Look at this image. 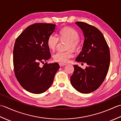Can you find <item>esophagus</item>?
<instances>
[{"instance_id":"esophagus-1","label":"esophagus","mask_w":121,"mask_h":121,"mask_svg":"<svg viewBox=\"0 0 121 121\" xmlns=\"http://www.w3.org/2000/svg\"><path fill=\"white\" fill-rule=\"evenodd\" d=\"M59 65L60 66V67H62V66H65L66 64H63V63H59Z\"/></svg>"}]
</instances>
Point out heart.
I'll list each match as a JSON object with an SVG mask.
<instances>
[{
	"label": "heart",
	"instance_id": "1",
	"mask_svg": "<svg viewBox=\"0 0 121 121\" xmlns=\"http://www.w3.org/2000/svg\"><path fill=\"white\" fill-rule=\"evenodd\" d=\"M79 34L78 32L70 27H65L61 29L59 33L60 40L67 41L66 48L68 50L64 52H57L53 55L54 60L57 62L65 64L69 61L70 59L73 56V52L71 50H77L80 45ZM58 37L53 34L48 36L47 44L50 50H55L59 42Z\"/></svg>",
	"mask_w": 121,
	"mask_h": 121
}]
</instances>
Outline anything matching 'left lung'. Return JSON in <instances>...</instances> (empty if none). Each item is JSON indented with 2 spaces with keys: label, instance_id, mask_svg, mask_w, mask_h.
<instances>
[{
  "label": "left lung",
  "instance_id": "8db88e82",
  "mask_svg": "<svg viewBox=\"0 0 121 121\" xmlns=\"http://www.w3.org/2000/svg\"><path fill=\"white\" fill-rule=\"evenodd\" d=\"M75 23L82 30L85 36L82 51L76 60L86 63L87 66L83 69L77 65H73L70 82L78 91L89 93L97 90L107 76L110 62V50L99 30L83 22Z\"/></svg>",
  "mask_w": 121,
  "mask_h": 121
}]
</instances>
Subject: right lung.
<instances>
[{
  "label": "right lung",
  "mask_w": 121,
  "mask_h": 121,
  "mask_svg": "<svg viewBox=\"0 0 121 121\" xmlns=\"http://www.w3.org/2000/svg\"><path fill=\"white\" fill-rule=\"evenodd\" d=\"M51 23H34L24 30L17 38L13 51L14 74L24 89L35 94L43 93L50 88L60 68L57 63H41L51 57L47 44L48 36L55 30Z\"/></svg>",
  "instance_id": "right-lung-1"
}]
</instances>
